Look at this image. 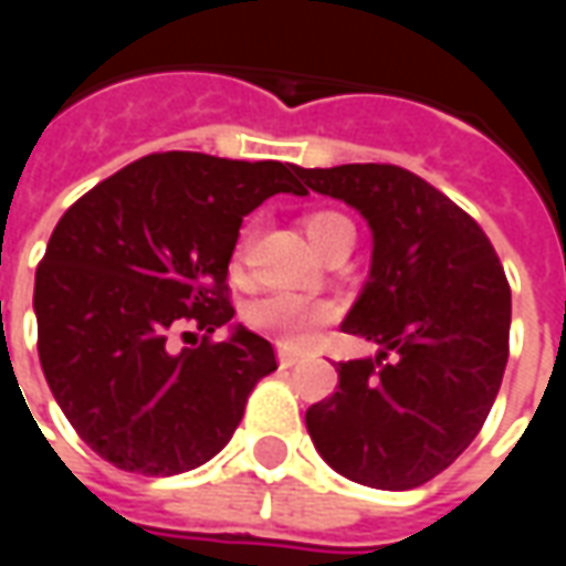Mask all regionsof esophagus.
Instances as JSON below:
<instances>
[{"mask_svg":"<svg viewBox=\"0 0 566 566\" xmlns=\"http://www.w3.org/2000/svg\"><path fill=\"white\" fill-rule=\"evenodd\" d=\"M296 364H300V357H296L291 348H279V367L291 369V367H296Z\"/></svg>","mask_w":566,"mask_h":566,"instance_id":"34e87169","label":"esophagus"}]
</instances>
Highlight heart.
<instances>
[{"label": "heart", "mask_w": 566, "mask_h": 566, "mask_svg": "<svg viewBox=\"0 0 566 566\" xmlns=\"http://www.w3.org/2000/svg\"><path fill=\"white\" fill-rule=\"evenodd\" d=\"M306 235L312 239V245L324 251V248L343 239V235H352L355 239V227L352 221L339 214V211H312L306 218ZM248 251V239L239 242L235 248L233 266L242 270ZM248 321L263 333H272L279 336L284 345H306L312 343V336L331 324L336 318V308L331 303H321V300H308V296L291 294V291H272V294H263L260 300H254L248 306Z\"/></svg>", "instance_id": "obj_1"}]
</instances>
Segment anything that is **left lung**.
Returning <instances> with one entry per match:
<instances>
[{
  "label": "left lung",
  "mask_w": 566,
  "mask_h": 566,
  "mask_svg": "<svg viewBox=\"0 0 566 566\" xmlns=\"http://www.w3.org/2000/svg\"><path fill=\"white\" fill-rule=\"evenodd\" d=\"M373 230V266L345 333L381 345L343 360L336 391L308 406V437L360 485L409 491L458 461L503 381L512 294L485 230L424 178L391 163L300 169Z\"/></svg>",
  "instance_id": "1"
}]
</instances>
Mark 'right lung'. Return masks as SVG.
<instances>
[{
    "instance_id": "right-lung-1",
    "label": "right lung",
    "mask_w": 566,
    "mask_h": 566,
    "mask_svg": "<svg viewBox=\"0 0 566 566\" xmlns=\"http://www.w3.org/2000/svg\"><path fill=\"white\" fill-rule=\"evenodd\" d=\"M300 166L148 154L69 206L35 270L39 360L78 437L117 470L187 473L211 461L275 364L272 345L235 327L227 266L248 211L306 190ZM193 323L197 349L168 336ZM193 336V333H187Z\"/></svg>"
}]
</instances>
